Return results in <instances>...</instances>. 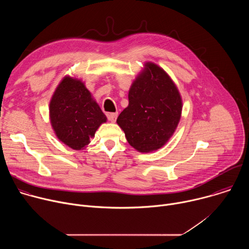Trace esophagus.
<instances>
[{
  "label": "esophagus",
  "mask_w": 249,
  "mask_h": 249,
  "mask_svg": "<svg viewBox=\"0 0 249 249\" xmlns=\"http://www.w3.org/2000/svg\"><path fill=\"white\" fill-rule=\"evenodd\" d=\"M106 115H107V118H108L109 121L115 122V121H116V118H117V116H118V113H117V112H112V113H107Z\"/></svg>",
  "instance_id": "obj_1"
}]
</instances>
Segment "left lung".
<instances>
[{
  "instance_id": "left-lung-1",
  "label": "left lung",
  "mask_w": 249,
  "mask_h": 249,
  "mask_svg": "<svg viewBox=\"0 0 249 249\" xmlns=\"http://www.w3.org/2000/svg\"><path fill=\"white\" fill-rule=\"evenodd\" d=\"M128 98L129 105L117 118L128 143L141 153L161 148L181 115L182 101L174 83L161 68L147 63L133 83Z\"/></svg>"
}]
</instances>
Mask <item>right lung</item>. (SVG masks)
I'll return each instance as SVG.
<instances>
[{
    "label": "right lung",
    "mask_w": 249,
    "mask_h": 249,
    "mask_svg": "<svg viewBox=\"0 0 249 249\" xmlns=\"http://www.w3.org/2000/svg\"><path fill=\"white\" fill-rule=\"evenodd\" d=\"M50 120L56 136L74 150H82L106 116L91 98L85 85L66 77L56 89L50 101Z\"/></svg>",
    "instance_id": "right-lung-1"
}]
</instances>
